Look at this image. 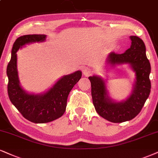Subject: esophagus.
<instances>
[{"instance_id":"esophagus-1","label":"esophagus","mask_w":158,"mask_h":158,"mask_svg":"<svg viewBox=\"0 0 158 158\" xmlns=\"http://www.w3.org/2000/svg\"><path fill=\"white\" fill-rule=\"evenodd\" d=\"M82 71H83V75H85V76H89V75H90V74L91 73V69H89V68H87V67H84V68H83V69H82Z\"/></svg>"}]
</instances>
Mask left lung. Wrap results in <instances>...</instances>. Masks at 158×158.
<instances>
[{
    "label": "left lung",
    "mask_w": 158,
    "mask_h": 158,
    "mask_svg": "<svg viewBox=\"0 0 158 158\" xmlns=\"http://www.w3.org/2000/svg\"><path fill=\"white\" fill-rule=\"evenodd\" d=\"M131 46L124 53L110 52L108 63L130 64L135 72L136 81L132 94L126 101L114 102L109 99L104 81L97 76L89 77L93 104L97 114L114 123L130 121L141 112L151 91L149 74L151 66L146 55L143 40L135 36H130Z\"/></svg>",
    "instance_id": "8db88e82"
}]
</instances>
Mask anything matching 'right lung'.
Segmentation results:
<instances>
[{
  "label": "right lung",
  "mask_w": 158,
  "mask_h": 158,
  "mask_svg": "<svg viewBox=\"0 0 158 158\" xmlns=\"http://www.w3.org/2000/svg\"><path fill=\"white\" fill-rule=\"evenodd\" d=\"M45 38L44 34H29L17 38L13 44L11 60L6 69L9 100L23 117L34 123H47L61 117L66 110L70 91L82 75L81 71H77L64 76L43 94H29L23 90L17 76L16 52L25 44L43 42Z\"/></svg>",
  "instance_id": "1"
}]
</instances>
